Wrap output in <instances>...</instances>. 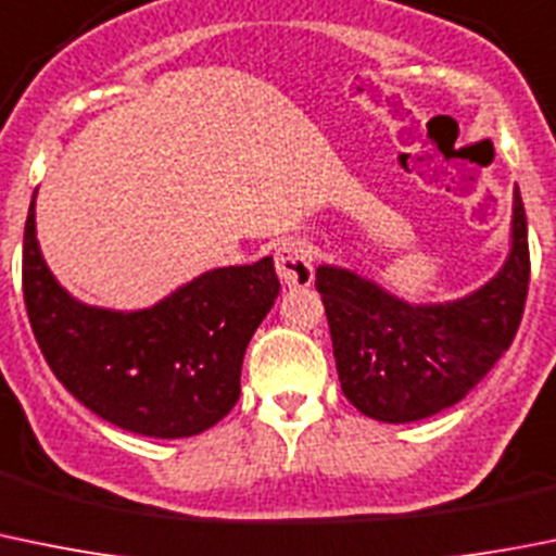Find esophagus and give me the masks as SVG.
I'll return each mask as SVG.
<instances>
[{
    "label": "esophagus",
    "instance_id": "34e87169",
    "mask_svg": "<svg viewBox=\"0 0 556 556\" xmlns=\"http://www.w3.org/2000/svg\"><path fill=\"white\" fill-rule=\"evenodd\" d=\"M274 263H277V274L288 288H306L312 285V277H315V266H312V252L304 241L288 239L279 244L277 255H274Z\"/></svg>",
    "mask_w": 556,
    "mask_h": 556
}]
</instances>
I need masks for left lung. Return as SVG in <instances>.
I'll use <instances>...</instances> for the list:
<instances>
[{
    "label": "left lung",
    "instance_id": "left-lung-1",
    "mask_svg": "<svg viewBox=\"0 0 556 556\" xmlns=\"http://www.w3.org/2000/svg\"><path fill=\"white\" fill-rule=\"evenodd\" d=\"M527 285L530 247L519 187L508 261L465 299L407 304L355 271L320 266L315 288L326 306L344 396L386 424L421 421L456 404L514 342Z\"/></svg>",
    "mask_w": 556,
    "mask_h": 556
}]
</instances>
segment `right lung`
Listing matches in <instances>:
<instances>
[{
	"instance_id": "add662e5",
	"label": "right lung",
	"mask_w": 556,
	"mask_h": 556,
	"mask_svg": "<svg viewBox=\"0 0 556 556\" xmlns=\"http://www.w3.org/2000/svg\"><path fill=\"white\" fill-rule=\"evenodd\" d=\"M271 257L201 274L149 309L113 312L75 301L48 271L24 228V301L56 380L102 421L147 438H192L233 409L241 361L274 306Z\"/></svg>"
}]
</instances>
